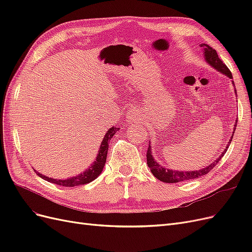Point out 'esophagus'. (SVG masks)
Returning <instances> with one entry per match:
<instances>
[{
	"mask_svg": "<svg viewBox=\"0 0 252 252\" xmlns=\"http://www.w3.org/2000/svg\"><path fill=\"white\" fill-rule=\"evenodd\" d=\"M126 118H127V121L129 122H134L135 120H138L140 118V113L134 110H129L126 114Z\"/></svg>",
	"mask_w": 252,
	"mask_h": 252,
	"instance_id": "esophagus-1",
	"label": "esophagus"
}]
</instances>
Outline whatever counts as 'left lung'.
<instances>
[{
    "mask_svg": "<svg viewBox=\"0 0 252 252\" xmlns=\"http://www.w3.org/2000/svg\"><path fill=\"white\" fill-rule=\"evenodd\" d=\"M201 47H203V49H204V57H205L206 62H207L211 67L215 68V69L220 71V73L225 74L226 77H228L229 79H232V74H231L230 70L228 69V67L222 62V60L219 58L216 49H213L207 44H201ZM232 83H233V81H232ZM233 86H234V83H233ZM234 91L236 94V89ZM234 126L236 127V122H235ZM232 138H233V135L230 138L229 142H228V145H230ZM228 145H227V147L224 149V151L222 152V155H220L215 162L211 163L209 166L205 167V168L200 169V170H194V171H178V170L164 168L162 165H159L158 162H156V159L154 158V157H152L151 146L149 144V147L147 150V156H146L147 157V165L150 168L151 173L154 174L158 180L162 181L164 183H179V182H183V181H188V180H192V179H196V178H201L202 175L207 174L211 169L215 168V166L220 162V159L223 158L225 152L227 151Z\"/></svg>",
    "mask_w": 252,
    "mask_h": 252,
    "instance_id": "1",
    "label": "left lung"
}]
</instances>
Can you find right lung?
Listing matches in <instances>:
<instances>
[{"mask_svg": "<svg viewBox=\"0 0 252 252\" xmlns=\"http://www.w3.org/2000/svg\"><path fill=\"white\" fill-rule=\"evenodd\" d=\"M120 128L117 127H111L110 129H108V131L106 132L104 139L101 143L100 146V150L97 152V157L95 158V161L91 164V166L89 167L88 169H86L84 172L80 173L79 175H75V177H71L68 178L66 180H58V179H52V178H48L45 177L42 173L37 172L36 170H34L36 172V174L39 175L40 178H42L43 180L53 183V184H57L60 186H64V187H74V186H80V185H85L88 184V183L93 182L94 180H95L98 175H100L103 171L104 165L106 163V158H107V152H108V147H109V142L111 140L112 136L114 135Z\"/></svg>", "mask_w": 252, "mask_h": 252, "instance_id": "1", "label": "right lung"}]
</instances>
